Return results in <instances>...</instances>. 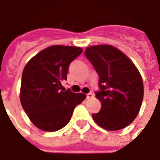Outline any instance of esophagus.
Here are the masks:
<instances>
[{
	"label": "esophagus",
	"instance_id": "esophagus-1",
	"mask_svg": "<svg viewBox=\"0 0 160 160\" xmlns=\"http://www.w3.org/2000/svg\"><path fill=\"white\" fill-rule=\"evenodd\" d=\"M93 98V94L90 92V93H87V99H90V98Z\"/></svg>",
	"mask_w": 160,
	"mask_h": 160
}]
</instances>
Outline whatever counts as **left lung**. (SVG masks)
Returning <instances> with one entry per match:
<instances>
[{
  "label": "left lung",
  "instance_id": "obj_1",
  "mask_svg": "<svg viewBox=\"0 0 160 160\" xmlns=\"http://www.w3.org/2000/svg\"><path fill=\"white\" fill-rule=\"evenodd\" d=\"M85 56L99 76L96 98L99 112L92 114L95 122L107 130L127 127L141 109L144 87L139 70L126 55L109 44L89 46Z\"/></svg>",
  "mask_w": 160,
  "mask_h": 160
}]
</instances>
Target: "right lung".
<instances>
[{
    "label": "right lung",
    "mask_w": 160,
    "mask_h": 160,
    "mask_svg": "<svg viewBox=\"0 0 160 160\" xmlns=\"http://www.w3.org/2000/svg\"><path fill=\"white\" fill-rule=\"evenodd\" d=\"M82 51L75 46L53 45L26 63L21 79L20 102L31 122L41 130L54 132L65 127L75 106L87 98L69 89L61 91L69 64Z\"/></svg>",
    "instance_id": "obj_1"
}]
</instances>
